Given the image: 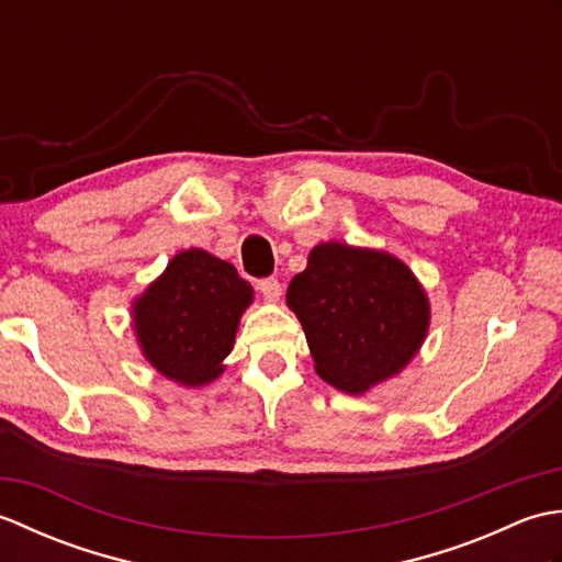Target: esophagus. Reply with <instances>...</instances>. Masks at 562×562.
Segmentation results:
<instances>
[{
	"label": "esophagus",
	"mask_w": 562,
	"mask_h": 562,
	"mask_svg": "<svg viewBox=\"0 0 562 562\" xmlns=\"http://www.w3.org/2000/svg\"><path fill=\"white\" fill-rule=\"evenodd\" d=\"M258 290H260V294H262V296H266V302H278L280 296H282V288H280V282L274 280V278L260 280V282H258Z\"/></svg>",
	"instance_id": "obj_1"
}]
</instances>
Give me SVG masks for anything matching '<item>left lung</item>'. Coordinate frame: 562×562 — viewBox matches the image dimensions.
I'll return each mask as SVG.
<instances>
[{"label":"left lung","instance_id":"left-lung-1","mask_svg":"<svg viewBox=\"0 0 562 562\" xmlns=\"http://www.w3.org/2000/svg\"><path fill=\"white\" fill-rule=\"evenodd\" d=\"M288 306L300 318L316 374L360 396L401 374L429 330V296L389 250L324 241L294 274Z\"/></svg>","mask_w":562,"mask_h":562}]
</instances>
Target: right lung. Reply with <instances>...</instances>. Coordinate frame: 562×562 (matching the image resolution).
<instances>
[{"mask_svg":"<svg viewBox=\"0 0 562 562\" xmlns=\"http://www.w3.org/2000/svg\"><path fill=\"white\" fill-rule=\"evenodd\" d=\"M254 288L210 250L176 254L157 280L133 300V330L142 357L183 389L212 384L234 350L238 321Z\"/></svg>","mask_w":562,"mask_h":562,"instance_id":"right-lung-1","label":"right lung"}]
</instances>
